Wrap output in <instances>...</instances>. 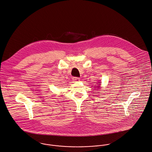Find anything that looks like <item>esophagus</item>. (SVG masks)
<instances>
[{
	"label": "esophagus",
	"mask_w": 152,
	"mask_h": 152,
	"mask_svg": "<svg viewBox=\"0 0 152 152\" xmlns=\"http://www.w3.org/2000/svg\"><path fill=\"white\" fill-rule=\"evenodd\" d=\"M72 79L75 82H79L80 80V78L79 77H73Z\"/></svg>",
	"instance_id": "34e87169"
}]
</instances>
